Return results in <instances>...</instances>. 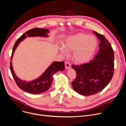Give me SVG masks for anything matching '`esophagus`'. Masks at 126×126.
Here are the masks:
<instances>
[{
    "mask_svg": "<svg viewBox=\"0 0 126 126\" xmlns=\"http://www.w3.org/2000/svg\"><path fill=\"white\" fill-rule=\"evenodd\" d=\"M65 68L66 69H68L69 68H70L71 67V65H70V64L69 63V62H65Z\"/></svg>",
    "mask_w": 126,
    "mask_h": 126,
    "instance_id": "1",
    "label": "esophagus"
}]
</instances>
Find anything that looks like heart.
<instances>
[{"label":"heart","mask_w":126,"mask_h":126,"mask_svg":"<svg viewBox=\"0 0 126 126\" xmlns=\"http://www.w3.org/2000/svg\"><path fill=\"white\" fill-rule=\"evenodd\" d=\"M98 44L95 36L78 33L67 37L65 41L63 48L68 52L74 51L73 54L74 61L77 63L82 64L91 59L96 51ZM60 49L63 53H65L63 48Z\"/></svg>","instance_id":"1"}]
</instances>
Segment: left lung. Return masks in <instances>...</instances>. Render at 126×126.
<instances>
[{"label": "left lung", "mask_w": 126, "mask_h": 126, "mask_svg": "<svg viewBox=\"0 0 126 126\" xmlns=\"http://www.w3.org/2000/svg\"><path fill=\"white\" fill-rule=\"evenodd\" d=\"M93 32L100 41L98 52L89 63L72 65L77 74L72 86L76 92L84 96L102 91L111 81L114 74V54L110 43L103 35Z\"/></svg>", "instance_id": "1"}]
</instances>
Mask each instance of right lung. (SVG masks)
<instances>
[{
    "instance_id": "right-lung-1",
    "label": "right lung",
    "mask_w": 126,
    "mask_h": 126,
    "mask_svg": "<svg viewBox=\"0 0 126 126\" xmlns=\"http://www.w3.org/2000/svg\"><path fill=\"white\" fill-rule=\"evenodd\" d=\"M49 31L47 29L35 28L26 32L16 41L13 46L12 55L11 57L10 68L11 72L16 83L19 88L25 92L33 94H40L47 91L50 87L53 80V75L58 71H62L65 69L64 62H53L40 77L36 79L27 82L19 79L15 74L13 69L12 59L14 52L21 41L28 37L41 36L48 37Z\"/></svg>"
}]
</instances>
